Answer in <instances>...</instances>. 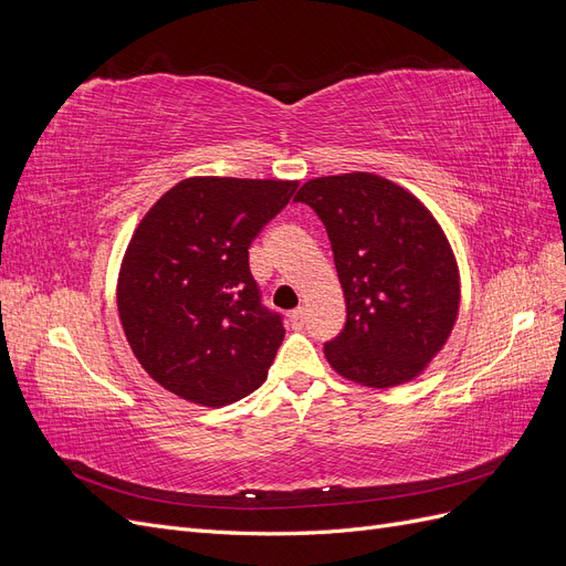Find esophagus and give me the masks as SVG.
<instances>
[{
	"label": "esophagus",
	"instance_id": "1",
	"mask_svg": "<svg viewBox=\"0 0 566 566\" xmlns=\"http://www.w3.org/2000/svg\"><path fill=\"white\" fill-rule=\"evenodd\" d=\"M304 323H306L304 310H295L293 314H290V325H293V328H304Z\"/></svg>",
	"mask_w": 566,
	"mask_h": 566
}]
</instances>
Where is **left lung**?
<instances>
[{"mask_svg": "<svg viewBox=\"0 0 566 566\" xmlns=\"http://www.w3.org/2000/svg\"><path fill=\"white\" fill-rule=\"evenodd\" d=\"M295 200L328 231L347 304L345 328L323 347L333 370L373 389L416 380L460 310L458 262L434 214L373 172L310 179Z\"/></svg>", "mask_w": 566, "mask_h": 566, "instance_id": "left-lung-1", "label": "left lung"}]
</instances>
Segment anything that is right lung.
Masks as SVG:
<instances>
[{
  "instance_id": "obj_1",
  "label": "right lung",
  "mask_w": 566,
  "mask_h": 566,
  "mask_svg": "<svg viewBox=\"0 0 566 566\" xmlns=\"http://www.w3.org/2000/svg\"><path fill=\"white\" fill-rule=\"evenodd\" d=\"M300 181L188 177L134 229L117 312L142 368L179 399L221 408L266 380L285 337L248 250Z\"/></svg>"
}]
</instances>
